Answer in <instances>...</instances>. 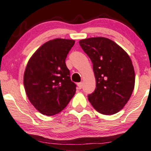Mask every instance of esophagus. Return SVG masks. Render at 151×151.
Here are the masks:
<instances>
[{
  "label": "esophagus",
  "mask_w": 151,
  "mask_h": 151,
  "mask_svg": "<svg viewBox=\"0 0 151 151\" xmlns=\"http://www.w3.org/2000/svg\"><path fill=\"white\" fill-rule=\"evenodd\" d=\"M78 89H81V88H83V83H78Z\"/></svg>",
  "instance_id": "1"
}]
</instances>
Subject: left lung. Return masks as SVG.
<instances>
[{
	"mask_svg": "<svg viewBox=\"0 0 151 151\" xmlns=\"http://www.w3.org/2000/svg\"><path fill=\"white\" fill-rule=\"evenodd\" d=\"M93 63L96 88L88 95L100 114L111 115L123 109L135 85L132 61L126 51L105 37H91L79 42Z\"/></svg>",
	"mask_w": 151,
	"mask_h": 151,
	"instance_id": "left-lung-1",
	"label": "left lung"
}]
</instances>
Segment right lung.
I'll list each match as a JSON object with an SVG mask.
<instances>
[{"label":"right lung","mask_w":151,"mask_h":151,"mask_svg":"<svg viewBox=\"0 0 151 151\" xmlns=\"http://www.w3.org/2000/svg\"><path fill=\"white\" fill-rule=\"evenodd\" d=\"M75 41L55 39L44 43L27 64L24 86L29 102L41 114L55 115L74 96L76 85L70 78L65 58Z\"/></svg>","instance_id":"add662e5"}]
</instances>
